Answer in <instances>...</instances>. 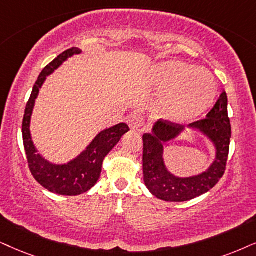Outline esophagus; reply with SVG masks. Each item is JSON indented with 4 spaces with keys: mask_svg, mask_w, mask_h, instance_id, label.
I'll use <instances>...</instances> for the list:
<instances>
[{
    "mask_svg": "<svg viewBox=\"0 0 256 256\" xmlns=\"http://www.w3.org/2000/svg\"><path fill=\"white\" fill-rule=\"evenodd\" d=\"M144 122H145L144 118L142 117L140 114H138V113L132 114L130 119H128V125H130L132 130H139V128L144 125Z\"/></svg>",
    "mask_w": 256,
    "mask_h": 256,
    "instance_id": "1",
    "label": "esophagus"
}]
</instances>
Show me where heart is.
<instances>
[{
    "label": "heart",
    "instance_id": "obj_1",
    "mask_svg": "<svg viewBox=\"0 0 256 256\" xmlns=\"http://www.w3.org/2000/svg\"><path fill=\"white\" fill-rule=\"evenodd\" d=\"M152 86L166 92L162 108L170 120L186 122L200 117L214 102L218 84L212 73L180 61L158 64L152 70Z\"/></svg>",
    "mask_w": 256,
    "mask_h": 256
}]
</instances>
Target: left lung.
Masks as SVG:
<instances>
[{
    "instance_id": "8db88e82",
    "label": "left lung",
    "mask_w": 256,
    "mask_h": 256,
    "mask_svg": "<svg viewBox=\"0 0 256 256\" xmlns=\"http://www.w3.org/2000/svg\"><path fill=\"white\" fill-rule=\"evenodd\" d=\"M188 130L204 136L216 152L214 160L202 173L180 178L171 173L164 160V146ZM232 128L228 118V98L223 92L214 108L203 120L186 128L163 122L152 126L150 134L143 136L144 183L152 195L166 202H186L212 189L224 174L227 164Z\"/></svg>"
}]
</instances>
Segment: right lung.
Instances as JSON below:
<instances>
[{"label": "right lung", "instance_id": "add662e5", "mask_svg": "<svg viewBox=\"0 0 256 256\" xmlns=\"http://www.w3.org/2000/svg\"><path fill=\"white\" fill-rule=\"evenodd\" d=\"M82 53V50L80 48H70L58 56L42 70L26 106L24 122H22L24 151L32 174L48 192L62 196L82 195L92 189L98 182L102 174V162L105 157L119 143L122 136L130 131L125 122H119L112 128L100 131L85 148V150L67 163H53L38 154L30 132V122L35 100L38 99L41 87L44 86L47 76L56 72L70 58Z\"/></svg>", "mask_w": 256, "mask_h": 256}]
</instances>
